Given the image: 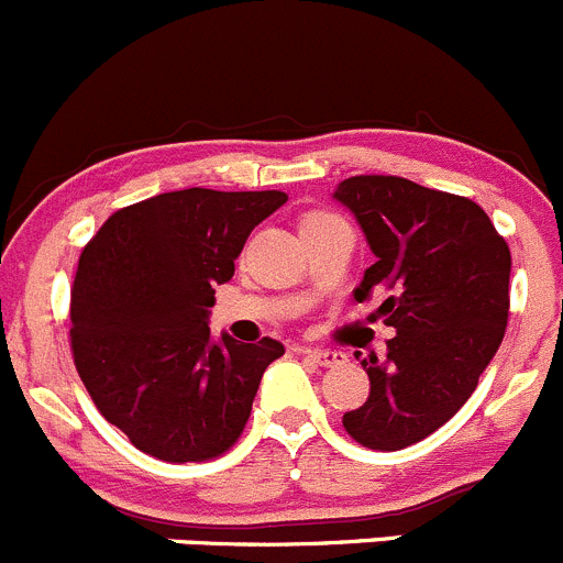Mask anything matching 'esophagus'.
I'll use <instances>...</instances> for the list:
<instances>
[{"instance_id": "1", "label": "esophagus", "mask_w": 563, "mask_h": 563, "mask_svg": "<svg viewBox=\"0 0 563 563\" xmlns=\"http://www.w3.org/2000/svg\"><path fill=\"white\" fill-rule=\"evenodd\" d=\"M303 355L309 361H314L317 366H336L344 364V355L336 353V350H303Z\"/></svg>"}]
</instances>
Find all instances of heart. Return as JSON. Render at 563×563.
<instances>
[{"mask_svg":"<svg viewBox=\"0 0 563 563\" xmlns=\"http://www.w3.org/2000/svg\"><path fill=\"white\" fill-rule=\"evenodd\" d=\"M309 219H314V216H309Z\"/></svg>","mask_w":563,"mask_h":563,"instance_id":"heart-1","label":"heart"}]
</instances>
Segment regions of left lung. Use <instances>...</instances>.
Returning a JSON list of instances; mask_svg holds the SVG:
<instances>
[{"label":"left lung","mask_w":563,"mask_h":563,"mask_svg":"<svg viewBox=\"0 0 563 563\" xmlns=\"http://www.w3.org/2000/svg\"><path fill=\"white\" fill-rule=\"evenodd\" d=\"M333 199L375 254L353 298L380 303L397 336L361 361L369 397L342 424L366 449L397 452L446 424L478 386L509 320L511 254L476 202L391 175L347 177Z\"/></svg>","instance_id":"8db88e82"}]
</instances>
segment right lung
I'll use <instances>...</instances> for the list:
<instances>
[{"label":"right lung","instance_id":"add662e5","mask_svg":"<svg viewBox=\"0 0 563 563\" xmlns=\"http://www.w3.org/2000/svg\"><path fill=\"white\" fill-rule=\"evenodd\" d=\"M284 191L183 188L109 216L85 246L70 347L95 408L166 463L219 457L241 438L284 344L210 336L216 284Z\"/></svg>","mask_w":563,"mask_h":563}]
</instances>
